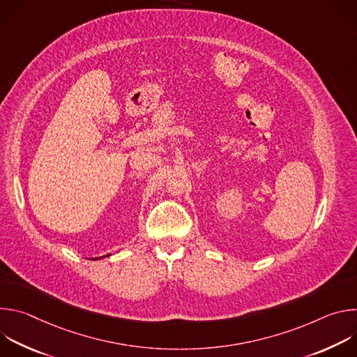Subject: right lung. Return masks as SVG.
Here are the masks:
<instances>
[{"label": "right lung", "mask_w": 357, "mask_h": 357, "mask_svg": "<svg viewBox=\"0 0 357 357\" xmlns=\"http://www.w3.org/2000/svg\"><path fill=\"white\" fill-rule=\"evenodd\" d=\"M105 257V256H103ZM103 257H98V259H103ZM93 260H96V259H93Z\"/></svg>", "instance_id": "add662e5"}]
</instances>
